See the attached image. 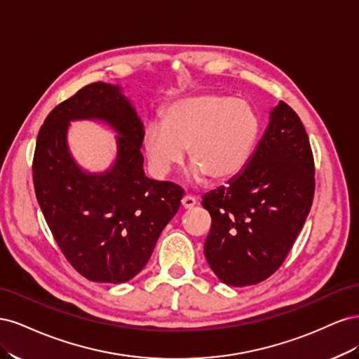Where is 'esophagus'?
I'll use <instances>...</instances> for the list:
<instances>
[{"mask_svg": "<svg viewBox=\"0 0 359 359\" xmlns=\"http://www.w3.org/2000/svg\"><path fill=\"white\" fill-rule=\"evenodd\" d=\"M196 203H198V199L193 198V196H184L182 201H181L182 208H186V210H191Z\"/></svg>", "mask_w": 359, "mask_h": 359, "instance_id": "34e87169", "label": "esophagus"}]
</instances>
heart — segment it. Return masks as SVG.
<instances>
[{
	"instance_id": "b5f03b06",
	"label": "heart",
	"mask_w": 359,
	"mask_h": 359,
	"mask_svg": "<svg viewBox=\"0 0 359 359\" xmlns=\"http://www.w3.org/2000/svg\"><path fill=\"white\" fill-rule=\"evenodd\" d=\"M253 104L224 94H198L173 102L163 123H149L144 149L157 177H168L190 148L193 181L227 182L241 175L260 136Z\"/></svg>"
}]
</instances>
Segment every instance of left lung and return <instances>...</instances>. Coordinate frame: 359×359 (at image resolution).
Instances as JSON below:
<instances>
[{"label":"left lung","instance_id":"1","mask_svg":"<svg viewBox=\"0 0 359 359\" xmlns=\"http://www.w3.org/2000/svg\"><path fill=\"white\" fill-rule=\"evenodd\" d=\"M313 154L299 116L280 102L241 175L206 193L205 257L227 286H250L283 264L311 208Z\"/></svg>","mask_w":359,"mask_h":359}]
</instances>
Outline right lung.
<instances>
[{
	"instance_id": "right-lung-1",
	"label": "right lung",
	"mask_w": 359,
	"mask_h": 359,
	"mask_svg": "<svg viewBox=\"0 0 359 359\" xmlns=\"http://www.w3.org/2000/svg\"><path fill=\"white\" fill-rule=\"evenodd\" d=\"M73 121H99L117 133V156L102 172L72 157ZM144 123L123 86L95 82L53 109L41 126L32 177L40 208L61 252L83 277L126 283L153 255L161 231L178 212L181 189L145 177Z\"/></svg>"
}]
</instances>
